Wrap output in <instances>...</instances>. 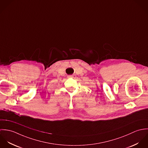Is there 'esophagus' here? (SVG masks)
I'll use <instances>...</instances> for the list:
<instances>
[{
	"instance_id": "esophagus-1",
	"label": "esophagus",
	"mask_w": 148,
	"mask_h": 148,
	"mask_svg": "<svg viewBox=\"0 0 148 148\" xmlns=\"http://www.w3.org/2000/svg\"><path fill=\"white\" fill-rule=\"evenodd\" d=\"M69 78H73V79H75L76 77V76L75 75H69L68 76Z\"/></svg>"
}]
</instances>
